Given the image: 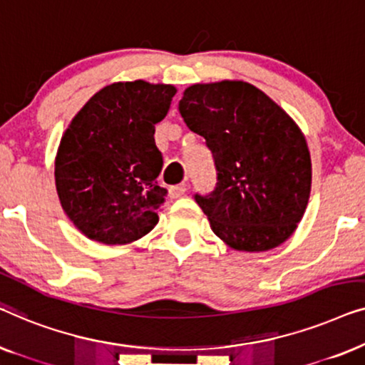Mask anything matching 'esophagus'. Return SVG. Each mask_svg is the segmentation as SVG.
Returning a JSON list of instances; mask_svg holds the SVG:
<instances>
[{
	"label": "esophagus",
	"instance_id": "obj_1",
	"mask_svg": "<svg viewBox=\"0 0 365 365\" xmlns=\"http://www.w3.org/2000/svg\"><path fill=\"white\" fill-rule=\"evenodd\" d=\"M186 191H187L186 184H176V186L169 187V196H171L173 199H178V197H181Z\"/></svg>",
	"mask_w": 365,
	"mask_h": 365
}]
</instances>
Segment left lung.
<instances>
[{"mask_svg": "<svg viewBox=\"0 0 365 365\" xmlns=\"http://www.w3.org/2000/svg\"><path fill=\"white\" fill-rule=\"evenodd\" d=\"M179 113L211 149L217 182L194 199L212 232L236 251L281 246L296 231L311 196L306 138L266 93L244 81L192 84Z\"/></svg>", "mask_w": 365, "mask_h": 365, "instance_id": "obj_1", "label": "left lung"}]
</instances>
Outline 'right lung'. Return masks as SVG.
Masks as SVG:
<instances>
[{"label": "right lung", "instance_id": "obj_1", "mask_svg": "<svg viewBox=\"0 0 365 365\" xmlns=\"http://www.w3.org/2000/svg\"><path fill=\"white\" fill-rule=\"evenodd\" d=\"M176 88L143 79L113 83L73 118L54 161L66 216L84 236L129 244L153 231L168 191L156 181L163 156L154 143Z\"/></svg>", "mask_w": 365, "mask_h": 365}]
</instances>
